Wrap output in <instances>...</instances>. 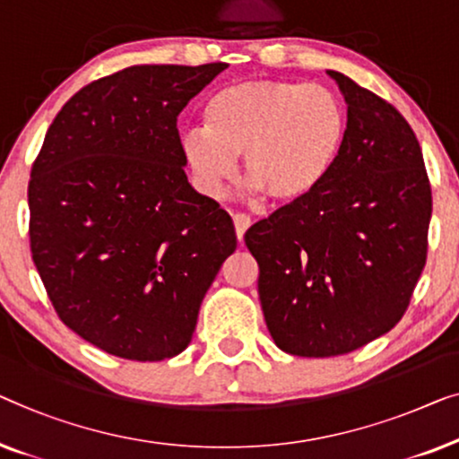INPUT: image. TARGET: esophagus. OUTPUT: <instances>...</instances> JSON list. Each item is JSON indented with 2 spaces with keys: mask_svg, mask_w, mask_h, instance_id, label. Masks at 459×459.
<instances>
[{
  "mask_svg": "<svg viewBox=\"0 0 459 459\" xmlns=\"http://www.w3.org/2000/svg\"><path fill=\"white\" fill-rule=\"evenodd\" d=\"M232 222H235V232H237V238L238 241H243L245 232L251 227V218L247 214H235L232 216Z\"/></svg>",
  "mask_w": 459,
  "mask_h": 459,
  "instance_id": "esophagus-1",
  "label": "esophagus"
}]
</instances>
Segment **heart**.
Segmentation results:
<instances>
[{
    "mask_svg": "<svg viewBox=\"0 0 459 459\" xmlns=\"http://www.w3.org/2000/svg\"><path fill=\"white\" fill-rule=\"evenodd\" d=\"M350 114L333 89L299 81H247L214 93L205 126L180 134L193 183L218 199L235 177L237 156L251 189L276 204L320 189L343 156Z\"/></svg>",
    "mask_w": 459,
    "mask_h": 459,
    "instance_id": "heart-1",
    "label": "heart"
}]
</instances>
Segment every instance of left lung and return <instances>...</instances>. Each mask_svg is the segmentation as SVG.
<instances>
[{"label": "left lung", "instance_id": "left-lung-1", "mask_svg": "<svg viewBox=\"0 0 459 459\" xmlns=\"http://www.w3.org/2000/svg\"><path fill=\"white\" fill-rule=\"evenodd\" d=\"M350 114L337 168L318 191L245 232L264 320L282 351L343 356L402 320L420 279L432 193L408 120L328 70Z\"/></svg>", "mask_w": 459, "mask_h": 459}]
</instances>
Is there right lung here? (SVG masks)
<instances>
[{"mask_svg": "<svg viewBox=\"0 0 459 459\" xmlns=\"http://www.w3.org/2000/svg\"><path fill=\"white\" fill-rule=\"evenodd\" d=\"M224 68L153 64L93 81L64 103L30 170L45 291L64 325L112 356H178L237 249L232 218L186 180L177 128Z\"/></svg>", "mask_w": 459, "mask_h": 459, "instance_id": "1", "label": "right lung"}]
</instances>
